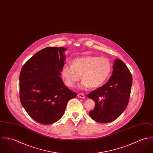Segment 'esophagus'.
<instances>
[{"label":"esophagus","mask_w":153,"mask_h":153,"mask_svg":"<svg viewBox=\"0 0 153 153\" xmlns=\"http://www.w3.org/2000/svg\"><path fill=\"white\" fill-rule=\"evenodd\" d=\"M78 97H80V98H81V99H85V95H84L83 94H82V93H79V94H78Z\"/></svg>","instance_id":"34e87169"}]
</instances>
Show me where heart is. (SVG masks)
Returning a JSON list of instances; mask_svg holds the SVG:
<instances>
[{
    "instance_id": "b5f03b06",
    "label": "heart",
    "mask_w": 153,
    "mask_h": 153,
    "mask_svg": "<svg viewBox=\"0 0 153 153\" xmlns=\"http://www.w3.org/2000/svg\"><path fill=\"white\" fill-rule=\"evenodd\" d=\"M112 64L109 59L86 56L74 59L71 66L65 65L61 75L66 85L73 87L82 77L81 88H97L104 83L111 74Z\"/></svg>"
}]
</instances>
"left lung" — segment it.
Returning <instances> with one entry per match:
<instances>
[{
	"instance_id": "1",
	"label": "left lung",
	"mask_w": 153,
	"mask_h": 153,
	"mask_svg": "<svg viewBox=\"0 0 153 153\" xmlns=\"http://www.w3.org/2000/svg\"><path fill=\"white\" fill-rule=\"evenodd\" d=\"M132 82L128 68L122 60L116 59L108 81L87 95L96 104L94 108L89 112L91 118L103 123L117 119L128 105Z\"/></svg>"
}]
</instances>
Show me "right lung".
Here are the masks:
<instances>
[{
    "instance_id": "obj_1",
    "label": "right lung",
    "mask_w": 153,
    "mask_h": 153,
    "mask_svg": "<svg viewBox=\"0 0 153 153\" xmlns=\"http://www.w3.org/2000/svg\"><path fill=\"white\" fill-rule=\"evenodd\" d=\"M65 51V48H45L29 59L20 71L21 104L32 119L43 124L57 121L68 100L77 96L60 76L66 60Z\"/></svg>"
}]
</instances>
